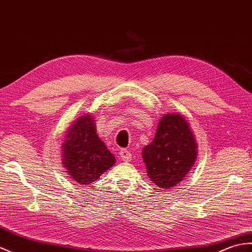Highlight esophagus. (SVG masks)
<instances>
[{"label": "esophagus", "instance_id": "obj_1", "mask_svg": "<svg viewBox=\"0 0 252 252\" xmlns=\"http://www.w3.org/2000/svg\"><path fill=\"white\" fill-rule=\"evenodd\" d=\"M119 158H120V159H121L122 161L128 162V161H131V159H132V155H131L130 151L120 150V151H119Z\"/></svg>", "mask_w": 252, "mask_h": 252}]
</instances>
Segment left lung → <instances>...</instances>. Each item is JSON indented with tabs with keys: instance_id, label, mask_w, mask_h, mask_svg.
I'll use <instances>...</instances> for the list:
<instances>
[{
	"instance_id": "left-lung-1",
	"label": "left lung",
	"mask_w": 252,
	"mask_h": 252,
	"mask_svg": "<svg viewBox=\"0 0 252 252\" xmlns=\"http://www.w3.org/2000/svg\"><path fill=\"white\" fill-rule=\"evenodd\" d=\"M197 144L188 121L168 113L160 119L153 142L142 151L148 177L161 189L183 181L195 163Z\"/></svg>"
}]
</instances>
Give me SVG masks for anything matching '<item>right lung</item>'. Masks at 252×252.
<instances>
[{"label": "right lung", "mask_w": 252, "mask_h": 252, "mask_svg": "<svg viewBox=\"0 0 252 252\" xmlns=\"http://www.w3.org/2000/svg\"><path fill=\"white\" fill-rule=\"evenodd\" d=\"M116 163L106 145L96 134L92 114L72 122L62 144V164L77 185L89 186Z\"/></svg>", "instance_id": "add662e5"}]
</instances>
